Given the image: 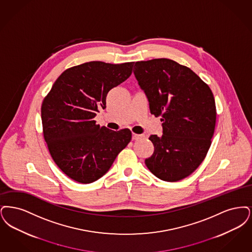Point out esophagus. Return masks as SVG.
<instances>
[{
	"label": "esophagus",
	"instance_id": "1",
	"mask_svg": "<svg viewBox=\"0 0 252 252\" xmlns=\"http://www.w3.org/2000/svg\"><path fill=\"white\" fill-rule=\"evenodd\" d=\"M143 134H136V133H133L132 132V139L133 140H138V139H140V138H142Z\"/></svg>",
	"mask_w": 252,
	"mask_h": 252
}]
</instances>
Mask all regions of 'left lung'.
Wrapping results in <instances>:
<instances>
[{
  "mask_svg": "<svg viewBox=\"0 0 252 252\" xmlns=\"http://www.w3.org/2000/svg\"><path fill=\"white\" fill-rule=\"evenodd\" d=\"M133 73L151 114L163 122V134L149 138L154 152L145 164L160 180H183L210 149L217 121L213 92L189 67L166 58L135 62Z\"/></svg>",
  "mask_w": 252,
  "mask_h": 252,
  "instance_id": "obj_1",
  "label": "left lung"
}]
</instances>
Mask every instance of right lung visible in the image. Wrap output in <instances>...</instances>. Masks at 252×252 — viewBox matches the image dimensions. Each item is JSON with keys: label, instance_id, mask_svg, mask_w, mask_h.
Wrapping results in <instances>:
<instances>
[{"label": "right lung", "instance_id": "right-lung-1", "mask_svg": "<svg viewBox=\"0 0 252 252\" xmlns=\"http://www.w3.org/2000/svg\"><path fill=\"white\" fill-rule=\"evenodd\" d=\"M134 62H88L67 68L41 106L44 139L55 164L70 179L90 184L104 175L129 144V129L112 131L96 124L112 88L131 76Z\"/></svg>", "mask_w": 252, "mask_h": 252}]
</instances>
